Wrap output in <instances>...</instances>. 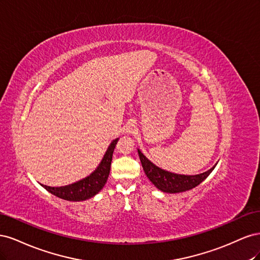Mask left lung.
<instances>
[{"label": "left lung", "instance_id": "obj_1", "mask_svg": "<svg viewBox=\"0 0 260 260\" xmlns=\"http://www.w3.org/2000/svg\"><path fill=\"white\" fill-rule=\"evenodd\" d=\"M138 153L145 175L147 176L149 181H151V182L161 192L170 194L185 192L191 190V188L195 186H198L210 175V172L215 169L217 165L216 164L214 167L200 175H178L157 167L156 165H154L152 161H149L146 157L141 153L140 149H138Z\"/></svg>", "mask_w": 260, "mask_h": 260}]
</instances>
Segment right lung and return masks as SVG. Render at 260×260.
Here are the masks:
<instances>
[{
    "label": "right lung",
    "instance_id": "right-lung-1",
    "mask_svg": "<svg viewBox=\"0 0 260 260\" xmlns=\"http://www.w3.org/2000/svg\"><path fill=\"white\" fill-rule=\"evenodd\" d=\"M117 142L118 139L113 140V142L108 146L103 159L100 162L98 168L86 178L65 186L52 187L43 184L41 185L53 195L70 202H80L93 198L94 195H96L103 188L108 179L113 153Z\"/></svg>",
    "mask_w": 260,
    "mask_h": 260
}]
</instances>
